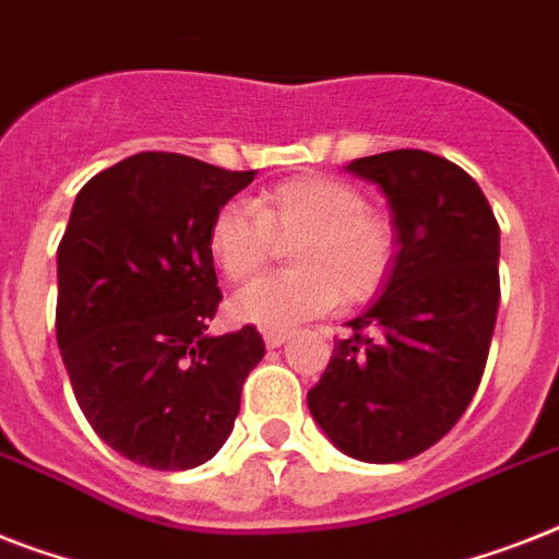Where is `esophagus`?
<instances>
[{
    "mask_svg": "<svg viewBox=\"0 0 559 559\" xmlns=\"http://www.w3.org/2000/svg\"><path fill=\"white\" fill-rule=\"evenodd\" d=\"M289 340V331H263V342L266 348H281Z\"/></svg>",
    "mask_w": 559,
    "mask_h": 559,
    "instance_id": "esophagus-1",
    "label": "esophagus"
}]
</instances>
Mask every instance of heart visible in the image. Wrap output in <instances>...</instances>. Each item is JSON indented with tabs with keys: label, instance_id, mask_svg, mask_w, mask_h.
I'll use <instances>...</instances> for the list:
<instances>
[{
	"label": "heart",
	"instance_id": "obj_1",
	"mask_svg": "<svg viewBox=\"0 0 559 559\" xmlns=\"http://www.w3.org/2000/svg\"><path fill=\"white\" fill-rule=\"evenodd\" d=\"M281 243H293L284 275L243 287L228 313L263 331H289L333 307L362 305L389 281L397 231L368 209L359 188L322 174L284 179L254 202H226L209 228V249L226 278L246 281L270 263Z\"/></svg>",
	"mask_w": 559,
	"mask_h": 559
}]
</instances>
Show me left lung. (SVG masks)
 <instances>
[{
  "mask_svg": "<svg viewBox=\"0 0 559 559\" xmlns=\"http://www.w3.org/2000/svg\"><path fill=\"white\" fill-rule=\"evenodd\" d=\"M345 170L389 200L397 258L307 406L340 452L394 464L441 441L481 382L499 313V223L476 179L432 153H377Z\"/></svg>",
  "mask_w": 559,
  "mask_h": 559,
  "instance_id": "8db88e82",
  "label": "left lung"
}]
</instances>
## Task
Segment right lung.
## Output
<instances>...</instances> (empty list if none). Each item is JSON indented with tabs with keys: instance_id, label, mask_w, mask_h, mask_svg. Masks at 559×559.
Segmentation results:
<instances>
[{
	"instance_id": "add662e5",
	"label": "right lung",
	"mask_w": 559,
	"mask_h": 559,
	"mask_svg": "<svg viewBox=\"0 0 559 559\" xmlns=\"http://www.w3.org/2000/svg\"><path fill=\"white\" fill-rule=\"evenodd\" d=\"M254 170L135 153L74 197L57 249V345L104 443L151 469H191L235 429L263 340L209 333L219 287L211 219Z\"/></svg>"
}]
</instances>
